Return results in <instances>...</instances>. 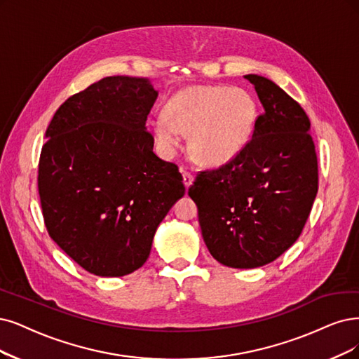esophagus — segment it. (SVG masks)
<instances>
[{
    "label": "esophagus",
    "instance_id": "34e87169",
    "mask_svg": "<svg viewBox=\"0 0 359 359\" xmlns=\"http://www.w3.org/2000/svg\"><path fill=\"white\" fill-rule=\"evenodd\" d=\"M182 175H183V183H184V187L189 188L191 184H192V182H194V175H192L191 171H188V170H182Z\"/></svg>",
    "mask_w": 359,
    "mask_h": 359
}]
</instances>
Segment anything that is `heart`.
Here are the masks:
<instances>
[{
    "label": "heart",
    "instance_id": "obj_1",
    "mask_svg": "<svg viewBox=\"0 0 359 359\" xmlns=\"http://www.w3.org/2000/svg\"><path fill=\"white\" fill-rule=\"evenodd\" d=\"M257 121L255 97L229 86H191L165 104L152 126L164 151L172 152L189 133V151L207 165L231 163L248 144Z\"/></svg>",
    "mask_w": 359,
    "mask_h": 359
}]
</instances>
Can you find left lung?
Listing matches in <instances>:
<instances>
[{
    "label": "left lung",
    "instance_id": "obj_1",
    "mask_svg": "<svg viewBox=\"0 0 359 359\" xmlns=\"http://www.w3.org/2000/svg\"><path fill=\"white\" fill-rule=\"evenodd\" d=\"M264 112L245 149L200 171L188 191L204 243L217 262L251 269L296 243L318 192V161L302 106L271 79L250 74Z\"/></svg>",
    "mask_w": 359,
    "mask_h": 359
}]
</instances>
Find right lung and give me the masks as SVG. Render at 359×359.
<instances>
[{"label": "right lung", "mask_w": 359, "mask_h": 359, "mask_svg": "<svg viewBox=\"0 0 359 359\" xmlns=\"http://www.w3.org/2000/svg\"><path fill=\"white\" fill-rule=\"evenodd\" d=\"M146 78L106 76L65 100L46 131L38 194L48 235L79 266L124 276L148 260L158 224L184 195L154 154Z\"/></svg>", "instance_id": "right-lung-1"}]
</instances>
